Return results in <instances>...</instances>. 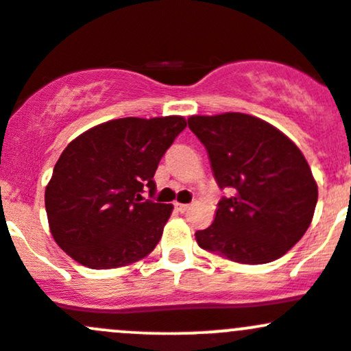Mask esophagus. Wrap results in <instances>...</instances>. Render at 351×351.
Masks as SVG:
<instances>
[{
  "label": "esophagus",
  "mask_w": 351,
  "mask_h": 351,
  "mask_svg": "<svg viewBox=\"0 0 351 351\" xmlns=\"http://www.w3.org/2000/svg\"><path fill=\"white\" fill-rule=\"evenodd\" d=\"M175 208L180 212V214H183V212H186L190 208L189 204H180V202H175Z\"/></svg>",
  "instance_id": "34e87169"
}]
</instances>
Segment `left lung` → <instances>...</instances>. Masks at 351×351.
<instances>
[{
	"label": "left lung",
	"instance_id": "8db88e82",
	"mask_svg": "<svg viewBox=\"0 0 351 351\" xmlns=\"http://www.w3.org/2000/svg\"><path fill=\"white\" fill-rule=\"evenodd\" d=\"M214 178L229 197L195 232L207 253L243 265L270 263L299 243L313 221L317 183L299 147L271 123L239 112L192 115Z\"/></svg>",
	"mask_w": 351,
	"mask_h": 351
}]
</instances>
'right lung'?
<instances>
[{
    "label": "right lung",
    "instance_id": "1",
    "mask_svg": "<svg viewBox=\"0 0 351 351\" xmlns=\"http://www.w3.org/2000/svg\"><path fill=\"white\" fill-rule=\"evenodd\" d=\"M186 127L180 115L125 117L95 125L71 141L45 186L52 238L83 267L132 265L154 250L173 205L154 193L162 154Z\"/></svg>",
    "mask_w": 351,
    "mask_h": 351
}]
</instances>
